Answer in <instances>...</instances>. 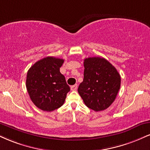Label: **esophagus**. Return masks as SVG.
<instances>
[{"label":"esophagus","mask_w":150,"mask_h":150,"mask_svg":"<svg viewBox=\"0 0 150 150\" xmlns=\"http://www.w3.org/2000/svg\"><path fill=\"white\" fill-rule=\"evenodd\" d=\"M77 89V84H76V85L71 86V87H70V89H71V91H76Z\"/></svg>","instance_id":"34e87169"}]
</instances>
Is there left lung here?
<instances>
[{
    "mask_svg": "<svg viewBox=\"0 0 150 150\" xmlns=\"http://www.w3.org/2000/svg\"><path fill=\"white\" fill-rule=\"evenodd\" d=\"M84 67V79L77 89L79 94L90 109L96 112L107 109L120 89V75L109 61L101 57L86 58Z\"/></svg>",
    "mask_w": 150,
    "mask_h": 150,
    "instance_id": "8db88e82",
    "label": "left lung"
}]
</instances>
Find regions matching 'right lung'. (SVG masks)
Here are the masks:
<instances>
[{"mask_svg":"<svg viewBox=\"0 0 150 150\" xmlns=\"http://www.w3.org/2000/svg\"><path fill=\"white\" fill-rule=\"evenodd\" d=\"M64 60L47 57L28 70L26 86L32 102L43 111L52 112L63 105L70 86L60 73Z\"/></svg>","mask_w":150,"mask_h":150,"instance_id":"1","label":"right lung"}]
</instances>
